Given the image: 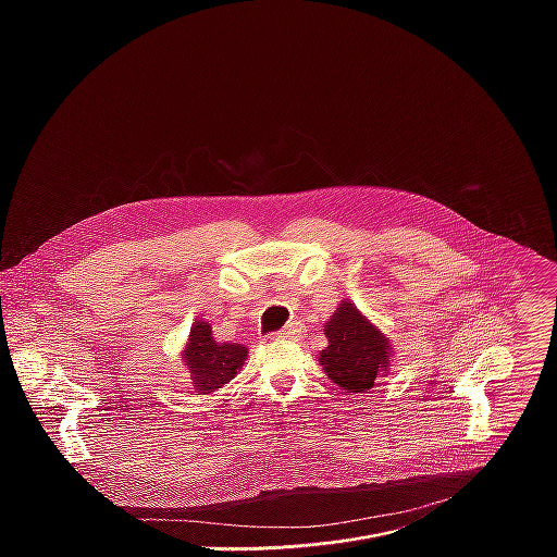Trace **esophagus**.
I'll use <instances>...</instances> for the list:
<instances>
[{
	"label": "esophagus",
	"instance_id": "obj_1",
	"mask_svg": "<svg viewBox=\"0 0 557 557\" xmlns=\"http://www.w3.org/2000/svg\"><path fill=\"white\" fill-rule=\"evenodd\" d=\"M301 331L295 326V324H288V326H284L282 331H277V333H273V337L275 339H293V337H297Z\"/></svg>",
	"mask_w": 557,
	"mask_h": 557
}]
</instances>
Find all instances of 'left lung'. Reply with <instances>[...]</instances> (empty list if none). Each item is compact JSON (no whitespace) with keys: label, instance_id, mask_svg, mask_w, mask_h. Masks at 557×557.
I'll return each mask as SVG.
<instances>
[{"label":"left lung","instance_id":"left-lung-1","mask_svg":"<svg viewBox=\"0 0 557 557\" xmlns=\"http://www.w3.org/2000/svg\"><path fill=\"white\" fill-rule=\"evenodd\" d=\"M329 348L320 352L326 374L348 392H366L387 368L389 344L357 306L344 301L326 324Z\"/></svg>","mask_w":557,"mask_h":557}]
</instances>
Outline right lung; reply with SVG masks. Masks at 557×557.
<instances>
[{
    "mask_svg": "<svg viewBox=\"0 0 557 557\" xmlns=\"http://www.w3.org/2000/svg\"><path fill=\"white\" fill-rule=\"evenodd\" d=\"M185 366L194 374V383L200 392H213L228 383L247 359V348L240 344H218L207 322H198L191 329L189 344L185 348Z\"/></svg>",
    "mask_w": 557,
    "mask_h": 557,
    "instance_id": "right-lung-1",
    "label": "right lung"
}]
</instances>
